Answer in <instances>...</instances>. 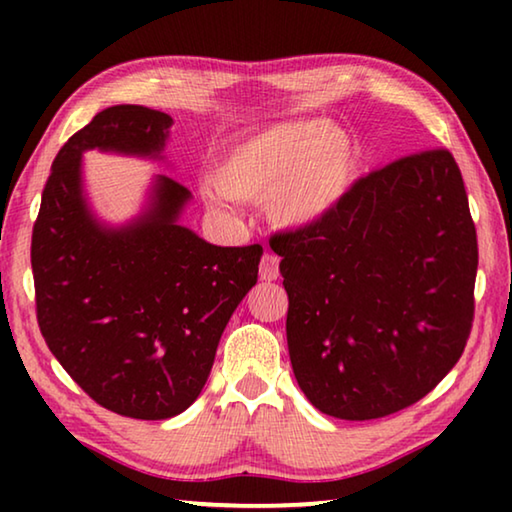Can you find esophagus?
I'll use <instances>...</instances> for the list:
<instances>
[{
	"mask_svg": "<svg viewBox=\"0 0 512 512\" xmlns=\"http://www.w3.org/2000/svg\"><path fill=\"white\" fill-rule=\"evenodd\" d=\"M259 277L266 282H273L280 277V257L273 253H266L262 257V264H259Z\"/></svg>",
	"mask_w": 512,
	"mask_h": 512,
	"instance_id": "34e87169",
	"label": "esophagus"
}]
</instances>
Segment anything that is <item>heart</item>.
Here are the masks:
<instances>
[{
  "mask_svg": "<svg viewBox=\"0 0 512 512\" xmlns=\"http://www.w3.org/2000/svg\"><path fill=\"white\" fill-rule=\"evenodd\" d=\"M359 171V146L343 126L323 119H296L223 146L203 187L210 207L223 198L264 203L280 230H307L343 203Z\"/></svg>",
  "mask_w": 512,
  "mask_h": 512,
  "instance_id": "obj_1",
  "label": "heart"
}]
</instances>
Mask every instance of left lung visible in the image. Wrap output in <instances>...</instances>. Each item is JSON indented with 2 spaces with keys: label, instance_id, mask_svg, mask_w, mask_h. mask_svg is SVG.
Returning a JSON list of instances; mask_svg holds the SVG:
<instances>
[{
  "label": "left lung",
  "instance_id": "obj_1",
  "mask_svg": "<svg viewBox=\"0 0 512 512\" xmlns=\"http://www.w3.org/2000/svg\"><path fill=\"white\" fill-rule=\"evenodd\" d=\"M271 248L289 293L293 375L320 413L384 418L461 359L479 250L449 151L370 173L325 221L273 237Z\"/></svg>",
  "mask_w": 512,
  "mask_h": 512
}]
</instances>
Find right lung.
I'll return each instance as SVG.
<instances>
[{
  "label": "right lung",
  "instance_id": "right-lung-1",
  "mask_svg": "<svg viewBox=\"0 0 512 512\" xmlns=\"http://www.w3.org/2000/svg\"><path fill=\"white\" fill-rule=\"evenodd\" d=\"M171 124L144 106L99 112L51 164L31 239L51 354L94 402L135 420H167L196 402L264 253L214 246L180 223L192 194L164 173L133 219L108 223L94 212L83 155L164 162Z\"/></svg>",
  "mask_w": 512,
  "mask_h": 512
}]
</instances>
